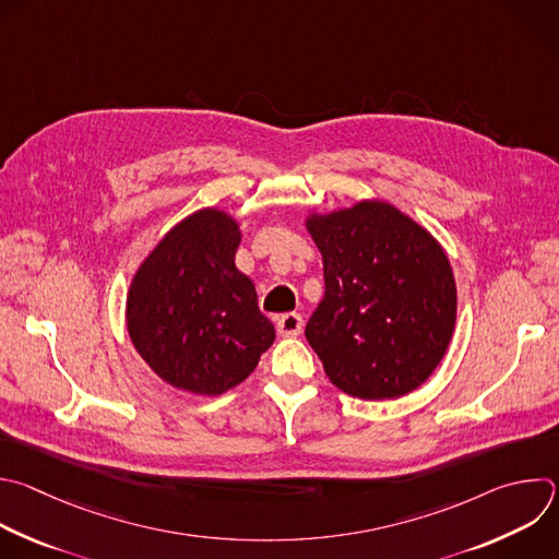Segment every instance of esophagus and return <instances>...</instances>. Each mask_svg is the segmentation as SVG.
Masks as SVG:
<instances>
[{"label":"esophagus","mask_w":559,"mask_h":559,"mask_svg":"<svg viewBox=\"0 0 559 559\" xmlns=\"http://www.w3.org/2000/svg\"><path fill=\"white\" fill-rule=\"evenodd\" d=\"M276 329L281 335H298L302 331V316L300 313H283L276 318Z\"/></svg>","instance_id":"1"}]
</instances>
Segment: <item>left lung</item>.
<instances>
[{
    "label": "left lung",
    "mask_w": 559,
    "mask_h": 559,
    "mask_svg": "<svg viewBox=\"0 0 559 559\" xmlns=\"http://www.w3.org/2000/svg\"><path fill=\"white\" fill-rule=\"evenodd\" d=\"M324 263V298L305 335L324 373L359 400H395L439 366L456 320L443 248L384 202L307 219Z\"/></svg>",
    "instance_id": "8db88e82"
}]
</instances>
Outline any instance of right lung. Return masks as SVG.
<instances>
[{"mask_svg":"<svg viewBox=\"0 0 559 559\" xmlns=\"http://www.w3.org/2000/svg\"><path fill=\"white\" fill-rule=\"evenodd\" d=\"M241 233L222 211L177 224L140 265L127 296L129 335L175 389L222 395L274 342L252 281L235 265Z\"/></svg>","mask_w":559,"mask_h":559,"instance_id":"right-lung-1","label":"right lung"}]
</instances>
